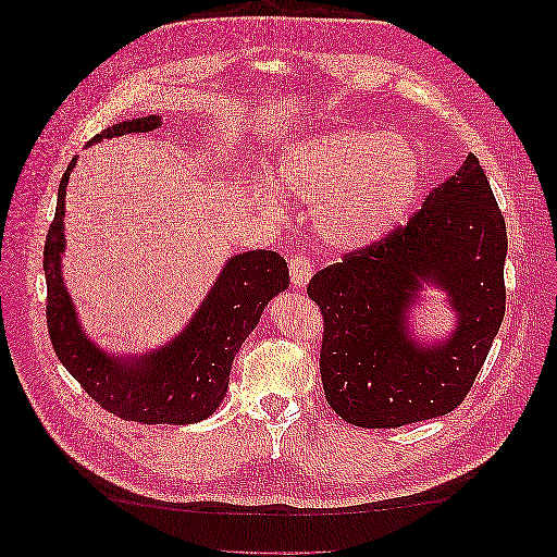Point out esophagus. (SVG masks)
Returning a JSON list of instances; mask_svg holds the SVG:
<instances>
[{
    "label": "esophagus",
    "mask_w": 557,
    "mask_h": 557,
    "mask_svg": "<svg viewBox=\"0 0 557 557\" xmlns=\"http://www.w3.org/2000/svg\"><path fill=\"white\" fill-rule=\"evenodd\" d=\"M312 274H314V264L306 256H301V253L289 256V281H293L295 287H299V289L306 287L308 281L312 278Z\"/></svg>",
    "instance_id": "34e87169"
}]
</instances>
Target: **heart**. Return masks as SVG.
<instances>
[{
  "label": "heart",
  "mask_w": 557,
  "mask_h": 557,
  "mask_svg": "<svg viewBox=\"0 0 557 557\" xmlns=\"http://www.w3.org/2000/svg\"><path fill=\"white\" fill-rule=\"evenodd\" d=\"M278 178L312 203V231L329 249L356 253L404 224L421 193L423 163L401 134L331 128L289 143Z\"/></svg>",
  "instance_id": "b5f03b06"
}]
</instances>
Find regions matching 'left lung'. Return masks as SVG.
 <instances>
[{
  "instance_id": "8db88e82",
  "label": "left lung",
  "mask_w": 557,
  "mask_h": 557,
  "mask_svg": "<svg viewBox=\"0 0 557 557\" xmlns=\"http://www.w3.org/2000/svg\"><path fill=\"white\" fill-rule=\"evenodd\" d=\"M506 220L469 153L406 226L317 272L308 297L324 314L329 406L360 429H396L458 408L506 314ZM426 284L447 295L457 329L421 343L407 320Z\"/></svg>"
}]
</instances>
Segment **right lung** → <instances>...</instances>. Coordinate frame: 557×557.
<instances>
[{"label":"right lung","mask_w":557,"mask_h":557,"mask_svg":"<svg viewBox=\"0 0 557 557\" xmlns=\"http://www.w3.org/2000/svg\"><path fill=\"white\" fill-rule=\"evenodd\" d=\"M161 124L158 115L126 120L103 128L90 145L124 134H147ZM74 165L76 158L61 178L57 215L45 243L51 347L92 399L122 419L174 426L208 419L228 389L235 354L258 326L264 306L287 289V262L264 249L231 256L190 322L168 344L140 356L103 351L78 322L63 278L65 188Z\"/></svg>","instance_id":"obj_1"}]
</instances>
